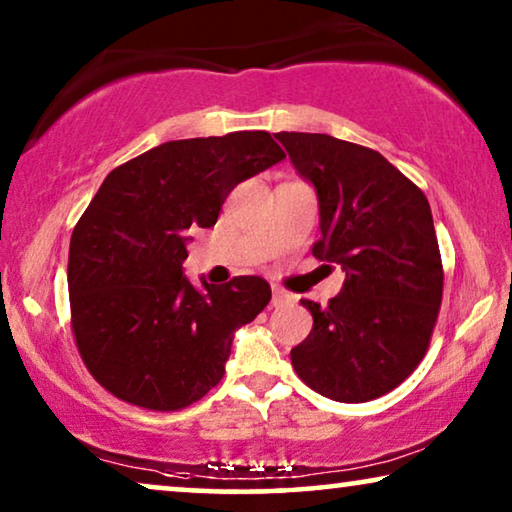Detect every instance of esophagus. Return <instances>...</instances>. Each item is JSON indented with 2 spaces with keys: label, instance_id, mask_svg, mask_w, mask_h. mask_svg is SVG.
<instances>
[{
  "label": "esophagus",
  "instance_id": "obj_1",
  "mask_svg": "<svg viewBox=\"0 0 512 512\" xmlns=\"http://www.w3.org/2000/svg\"><path fill=\"white\" fill-rule=\"evenodd\" d=\"M289 300H291V293H286L282 286H272V305L279 307V305L289 303Z\"/></svg>",
  "mask_w": 512,
  "mask_h": 512
}]
</instances>
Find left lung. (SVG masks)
<instances>
[{"instance_id": "left-lung-1", "label": "left lung", "mask_w": 512, "mask_h": 512, "mask_svg": "<svg viewBox=\"0 0 512 512\" xmlns=\"http://www.w3.org/2000/svg\"><path fill=\"white\" fill-rule=\"evenodd\" d=\"M291 163L319 195V261L345 284L291 349L300 380L340 403L396 389L424 359L443 300V261L422 188L368 146L317 132H277Z\"/></svg>"}]
</instances>
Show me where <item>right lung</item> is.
Here are the masks:
<instances>
[{"label":"right lung","instance_id":"obj_1","mask_svg":"<svg viewBox=\"0 0 512 512\" xmlns=\"http://www.w3.org/2000/svg\"><path fill=\"white\" fill-rule=\"evenodd\" d=\"M270 132L165 142L118 165L69 242L72 333L88 373L137 408L174 412L221 382L237 328L270 303L261 277L198 291L181 272L240 181L282 163Z\"/></svg>","mask_w":512,"mask_h":512}]
</instances>
